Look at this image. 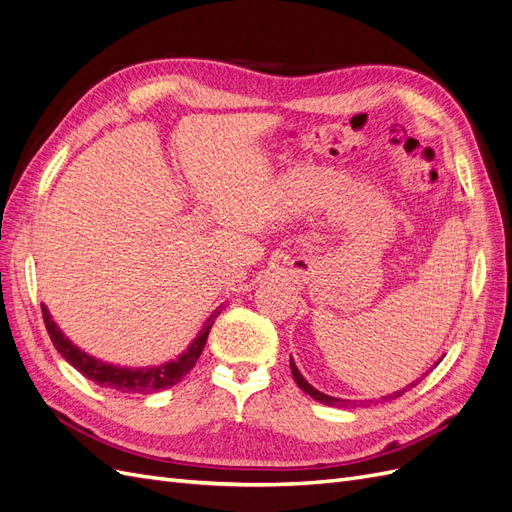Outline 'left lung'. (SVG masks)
Instances as JSON below:
<instances>
[{
    "label": "left lung",
    "instance_id": "8db88e82",
    "mask_svg": "<svg viewBox=\"0 0 512 512\" xmlns=\"http://www.w3.org/2000/svg\"><path fill=\"white\" fill-rule=\"evenodd\" d=\"M442 361V359H440ZM438 361V363H440ZM436 363V365H438ZM436 365H433V367H436ZM431 367V369H433ZM429 369V371H431ZM290 371H292V378H294V382H297L299 384V389L303 391V393H307L309 397H312V399H316V401H320V404H324V406H335V408H359V406H369L371 404V399L369 401H352V399H342V397H331V395H327V393H320L318 389H314V386L312 384H309L303 376H301V371H299V367L297 365H294V359H292V356H290ZM429 371H427V374H429ZM427 374H423L421 378H416L414 382H410L408 386H406V389H410V386H416V382H421ZM406 389H401V391H397V393H393V395H386V397H382V399H395V397H399V395H404V391Z\"/></svg>",
    "mask_w": 512,
    "mask_h": 512
}]
</instances>
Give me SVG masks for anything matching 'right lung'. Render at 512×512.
Returning <instances> with one entry per match:
<instances>
[{"label": "right lung", "instance_id": "1", "mask_svg": "<svg viewBox=\"0 0 512 512\" xmlns=\"http://www.w3.org/2000/svg\"><path fill=\"white\" fill-rule=\"evenodd\" d=\"M218 316H220V307L205 320L203 329H200L198 335L192 339L188 350H183L177 359L162 365H153V367H119L113 363L100 361L96 356L76 348L70 339L61 333L51 312L42 303V318L46 324V331L51 335V342L57 348V352L64 356L76 371H81L85 378L104 386V389H113L119 393H143V395L170 389V386H175L177 382L183 380V376L196 365L200 352H203L207 344L213 322Z\"/></svg>", "mask_w": 512, "mask_h": 512}]
</instances>
